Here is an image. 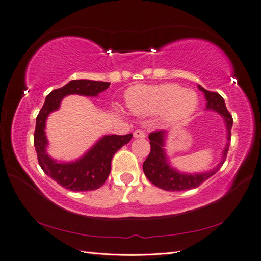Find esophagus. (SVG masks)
Listing matches in <instances>:
<instances>
[{
	"label": "esophagus",
	"mask_w": 261,
	"mask_h": 261,
	"mask_svg": "<svg viewBox=\"0 0 261 261\" xmlns=\"http://www.w3.org/2000/svg\"><path fill=\"white\" fill-rule=\"evenodd\" d=\"M134 137H135V139H144L145 133L143 130H141V129H136L134 132Z\"/></svg>",
	"instance_id": "esophagus-1"
}]
</instances>
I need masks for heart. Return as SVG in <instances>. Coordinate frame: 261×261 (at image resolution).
<instances>
[{
  "label": "heart",
  "mask_w": 261,
  "mask_h": 261,
  "mask_svg": "<svg viewBox=\"0 0 261 261\" xmlns=\"http://www.w3.org/2000/svg\"><path fill=\"white\" fill-rule=\"evenodd\" d=\"M198 95L177 84L139 85L127 94V105L136 115L162 112L167 122H180L193 115L198 107Z\"/></svg>",
  "instance_id": "b5f03b06"
}]
</instances>
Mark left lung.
<instances>
[{
  "instance_id": "1",
  "label": "left lung",
  "mask_w": 261,
  "mask_h": 261,
  "mask_svg": "<svg viewBox=\"0 0 261 261\" xmlns=\"http://www.w3.org/2000/svg\"><path fill=\"white\" fill-rule=\"evenodd\" d=\"M198 87L200 91L204 93V97L207 100V108L205 109L218 112L224 118L226 129H227V143H226L223 151V159L213 170L207 171V173H179L178 170H176L169 165L168 158H167L165 151V139L167 134L166 130L152 132L149 135L151 151L143 164V171L147 179L152 184H154L155 186L165 191H184L198 188L204 180H207L211 176L217 173L226 160V155H227L230 142V130H232L233 126L232 115L229 114L227 108H226L222 95H219L216 92L204 90L200 85Z\"/></svg>"
}]
</instances>
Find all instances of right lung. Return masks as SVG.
Wrapping results in <instances>:
<instances>
[{
  "label": "right lung",
  "mask_w": 261,
  "mask_h": 261,
  "mask_svg": "<svg viewBox=\"0 0 261 261\" xmlns=\"http://www.w3.org/2000/svg\"><path fill=\"white\" fill-rule=\"evenodd\" d=\"M110 83L90 80L70 81L67 85L52 91L36 118L34 133V145L37 153L38 164L44 173L65 189L70 191L97 190L105 184L111 170V160L121 146L128 143L133 134L106 135L93 145L86 153L76 161L59 162L52 159L46 152L47 139L45 122L47 116L60 107L63 97L70 94L97 96L107 90Z\"/></svg>",
  "instance_id": "add662e5"
}]
</instances>
